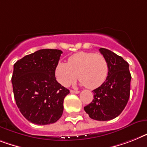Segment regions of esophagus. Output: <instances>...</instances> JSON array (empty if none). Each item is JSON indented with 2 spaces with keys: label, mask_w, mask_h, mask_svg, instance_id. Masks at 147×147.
Returning <instances> with one entry per match:
<instances>
[{
  "label": "esophagus",
  "mask_w": 147,
  "mask_h": 147,
  "mask_svg": "<svg viewBox=\"0 0 147 147\" xmlns=\"http://www.w3.org/2000/svg\"><path fill=\"white\" fill-rule=\"evenodd\" d=\"M71 93H74V94H78L80 92V91L78 90H71Z\"/></svg>",
  "instance_id": "34e87169"
}]
</instances>
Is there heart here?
Listing matches in <instances>:
<instances>
[{"instance_id":"b5f03b06","label":"heart","mask_w":147,"mask_h":147,"mask_svg":"<svg viewBox=\"0 0 147 147\" xmlns=\"http://www.w3.org/2000/svg\"><path fill=\"white\" fill-rule=\"evenodd\" d=\"M109 73V64L101 54L80 52L69 57L67 63L59 61L55 69L57 81L68 86L77 78L81 84L94 89L105 82Z\"/></svg>"}]
</instances>
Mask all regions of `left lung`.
Listing matches in <instances>:
<instances>
[{"instance_id": "obj_1", "label": "left lung", "mask_w": 147, "mask_h": 147, "mask_svg": "<svg viewBox=\"0 0 147 147\" xmlns=\"http://www.w3.org/2000/svg\"><path fill=\"white\" fill-rule=\"evenodd\" d=\"M99 51L108 61V75L105 82L92 91L94 99L84 110L92 119L107 121L117 117L125 107L131 76L128 63L122 57L104 48Z\"/></svg>"}]
</instances>
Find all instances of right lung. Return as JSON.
<instances>
[{
    "instance_id": "1",
    "label": "right lung",
    "mask_w": 147,
    "mask_h": 147,
    "mask_svg": "<svg viewBox=\"0 0 147 147\" xmlns=\"http://www.w3.org/2000/svg\"><path fill=\"white\" fill-rule=\"evenodd\" d=\"M61 53L59 49H40L14 64L12 84L16 105L34 124H52L62 116L64 99L70 91L55 76Z\"/></svg>"
}]
</instances>
